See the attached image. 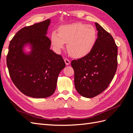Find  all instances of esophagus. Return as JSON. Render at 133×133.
I'll list each match as a JSON object with an SVG mask.
<instances>
[{
	"mask_svg": "<svg viewBox=\"0 0 133 133\" xmlns=\"http://www.w3.org/2000/svg\"><path fill=\"white\" fill-rule=\"evenodd\" d=\"M64 62H65V64H66V65H69V64L70 63V60H69V59H66V58H65V59H64Z\"/></svg>",
	"mask_w": 133,
	"mask_h": 133,
	"instance_id": "1",
	"label": "esophagus"
}]
</instances>
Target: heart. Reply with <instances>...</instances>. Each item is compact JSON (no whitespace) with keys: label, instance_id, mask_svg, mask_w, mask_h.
<instances>
[{"label":"heart","instance_id":"obj_1","mask_svg":"<svg viewBox=\"0 0 133 133\" xmlns=\"http://www.w3.org/2000/svg\"><path fill=\"white\" fill-rule=\"evenodd\" d=\"M59 33L53 31L51 35V43L57 51L67 43V50L74 58H82L93 49L97 40V31L91 25L82 23H74L63 25Z\"/></svg>","mask_w":133,"mask_h":133}]
</instances>
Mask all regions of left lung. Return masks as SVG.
Returning <instances> with one entry per match:
<instances>
[{"label":"left lung","mask_w":133,"mask_h":133,"mask_svg":"<svg viewBox=\"0 0 133 133\" xmlns=\"http://www.w3.org/2000/svg\"><path fill=\"white\" fill-rule=\"evenodd\" d=\"M98 38L87 55L72 60L74 85L79 94L91 98L108 87L117 69L118 47L112 36L98 23H95Z\"/></svg>","instance_id":"left-lung-1"}]
</instances>
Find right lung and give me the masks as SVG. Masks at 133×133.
Masks as SVG:
<instances>
[{"mask_svg": "<svg viewBox=\"0 0 133 133\" xmlns=\"http://www.w3.org/2000/svg\"><path fill=\"white\" fill-rule=\"evenodd\" d=\"M50 19L26 26L11 39L6 64L14 85L24 95L45 98L53 95L58 75L65 64L62 56L50 49L46 37ZM28 46L29 52H26Z\"/></svg>", "mask_w": 133, "mask_h": 133, "instance_id": "right-lung-1", "label": "right lung"}]
</instances>
